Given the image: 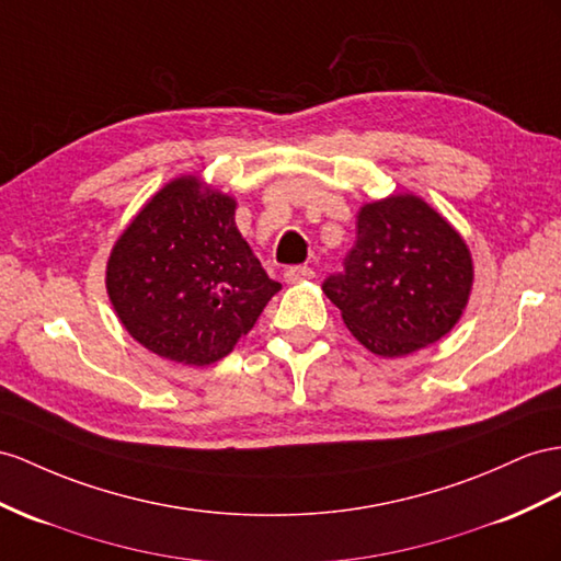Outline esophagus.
Here are the masks:
<instances>
[{"instance_id": "34e87169", "label": "esophagus", "mask_w": 561, "mask_h": 561, "mask_svg": "<svg viewBox=\"0 0 561 561\" xmlns=\"http://www.w3.org/2000/svg\"><path fill=\"white\" fill-rule=\"evenodd\" d=\"M312 277H314V272L308 265H291V267L284 270V279L289 284L306 282V279H312Z\"/></svg>"}]
</instances>
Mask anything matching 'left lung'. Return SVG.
Wrapping results in <instances>:
<instances>
[{
	"label": "left lung",
	"mask_w": 561,
	"mask_h": 561,
	"mask_svg": "<svg viewBox=\"0 0 561 561\" xmlns=\"http://www.w3.org/2000/svg\"><path fill=\"white\" fill-rule=\"evenodd\" d=\"M355 247L322 284L353 336L400 357L455 327L471 289L467 243L417 196H391L357 213Z\"/></svg>",
	"instance_id": "left-lung-1"
}]
</instances>
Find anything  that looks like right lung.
I'll return each mask as SVG.
<instances>
[{"label":"right lung","mask_w":561,"mask_h":561,"mask_svg":"<svg viewBox=\"0 0 561 561\" xmlns=\"http://www.w3.org/2000/svg\"><path fill=\"white\" fill-rule=\"evenodd\" d=\"M234 208L220 192L201 194L196 178H180L118 239L106 289L144 348L184 365H210L251 332L282 289L239 234Z\"/></svg>","instance_id":"1"}]
</instances>
